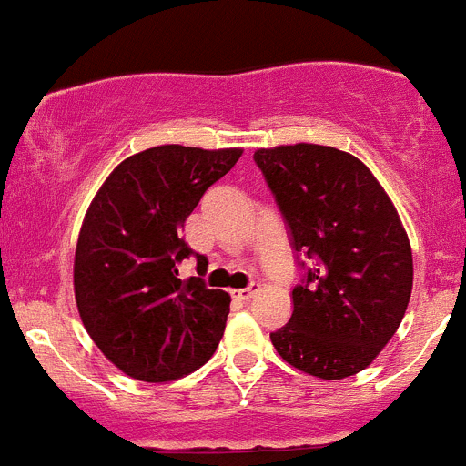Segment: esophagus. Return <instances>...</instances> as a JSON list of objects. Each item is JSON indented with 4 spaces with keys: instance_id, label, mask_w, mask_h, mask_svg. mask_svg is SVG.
I'll use <instances>...</instances> for the list:
<instances>
[{
    "instance_id": "1",
    "label": "esophagus",
    "mask_w": 466,
    "mask_h": 466,
    "mask_svg": "<svg viewBox=\"0 0 466 466\" xmlns=\"http://www.w3.org/2000/svg\"><path fill=\"white\" fill-rule=\"evenodd\" d=\"M258 289H260V285H258V283H251V285H248V288H242V289H231V294H233V299H238V301H248V299H251L253 294L258 292Z\"/></svg>"
}]
</instances>
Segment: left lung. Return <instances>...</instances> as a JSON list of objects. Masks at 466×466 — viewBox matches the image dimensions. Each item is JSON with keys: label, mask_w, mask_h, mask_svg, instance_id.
<instances>
[{"label": "left lung", "mask_w": 466, "mask_h": 466, "mask_svg": "<svg viewBox=\"0 0 466 466\" xmlns=\"http://www.w3.org/2000/svg\"><path fill=\"white\" fill-rule=\"evenodd\" d=\"M306 269L279 356L324 380L358 374L400 326L412 292V251L399 213L356 156L324 145L253 154Z\"/></svg>", "instance_id": "left-lung-1"}]
</instances>
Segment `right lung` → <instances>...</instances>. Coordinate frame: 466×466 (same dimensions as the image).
<instances>
[{
  "label": "right lung",
  "instance_id": "add662e5",
  "mask_svg": "<svg viewBox=\"0 0 466 466\" xmlns=\"http://www.w3.org/2000/svg\"><path fill=\"white\" fill-rule=\"evenodd\" d=\"M242 149L151 147L117 165L92 199L75 253V297L92 342L117 370L167 383L210 360L231 297L178 279L181 228Z\"/></svg>",
  "mask_w": 466,
  "mask_h": 466
}]
</instances>
